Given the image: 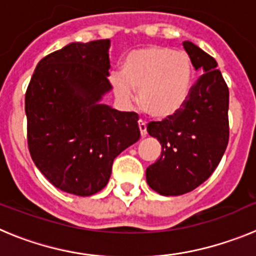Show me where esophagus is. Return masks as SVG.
<instances>
[{
	"label": "esophagus",
	"instance_id": "1",
	"mask_svg": "<svg viewBox=\"0 0 256 256\" xmlns=\"http://www.w3.org/2000/svg\"><path fill=\"white\" fill-rule=\"evenodd\" d=\"M138 128H140V132H141V136H146L148 133V126H146V123L144 120H138Z\"/></svg>",
	"mask_w": 256,
	"mask_h": 256
}]
</instances>
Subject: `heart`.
Here are the masks:
<instances>
[{
    "label": "heart",
    "instance_id": "obj_1",
    "mask_svg": "<svg viewBox=\"0 0 256 256\" xmlns=\"http://www.w3.org/2000/svg\"><path fill=\"white\" fill-rule=\"evenodd\" d=\"M195 79L191 56L170 47L152 46L133 50L122 62V76H112V87L119 100L138 102L155 119H169L184 108Z\"/></svg>",
    "mask_w": 256,
    "mask_h": 256
}]
</instances>
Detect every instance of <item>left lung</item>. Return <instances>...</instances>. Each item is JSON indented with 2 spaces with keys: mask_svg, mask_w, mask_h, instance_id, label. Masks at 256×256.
I'll return each instance as SVG.
<instances>
[{
  "mask_svg": "<svg viewBox=\"0 0 256 256\" xmlns=\"http://www.w3.org/2000/svg\"><path fill=\"white\" fill-rule=\"evenodd\" d=\"M183 47L195 69L204 74L177 115L148 126V134L162 144V155L146 169V180L164 196L183 195L204 183L218 166L230 138V91L216 58L190 40Z\"/></svg>",
  "mask_w": 256,
  "mask_h": 256,
  "instance_id": "1",
  "label": "left lung"
}]
</instances>
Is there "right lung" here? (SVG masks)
<instances>
[{"label": "right lung", "mask_w": 256, "mask_h": 256, "mask_svg": "<svg viewBox=\"0 0 256 256\" xmlns=\"http://www.w3.org/2000/svg\"><path fill=\"white\" fill-rule=\"evenodd\" d=\"M110 40L74 42L38 62L26 92V140L36 166L55 187L91 196L108 184L112 162L140 140L138 115L101 104Z\"/></svg>", "instance_id": "obj_1"}]
</instances>
